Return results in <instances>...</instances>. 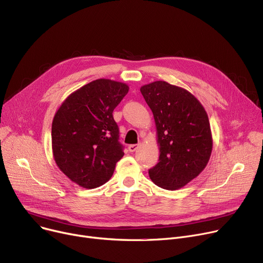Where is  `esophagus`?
<instances>
[{
  "label": "esophagus",
  "instance_id": "obj_1",
  "mask_svg": "<svg viewBox=\"0 0 263 263\" xmlns=\"http://www.w3.org/2000/svg\"><path fill=\"white\" fill-rule=\"evenodd\" d=\"M138 147H139V145H130L128 147V149H129L130 152H134V151H136L138 149Z\"/></svg>",
  "mask_w": 263,
  "mask_h": 263
}]
</instances>
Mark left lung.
<instances>
[{"instance_id":"obj_1","label":"left lung","mask_w":263,"mask_h":263,"mask_svg":"<svg viewBox=\"0 0 263 263\" xmlns=\"http://www.w3.org/2000/svg\"><path fill=\"white\" fill-rule=\"evenodd\" d=\"M156 127L160 159L149 170L151 181L176 190L196 179L213 151V136L202 103L187 90L166 81L141 87Z\"/></svg>"}]
</instances>
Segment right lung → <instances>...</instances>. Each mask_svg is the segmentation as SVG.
<instances>
[{
	"label": "right lung",
	"mask_w": 263,
	"mask_h": 263,
	"mask_svg": "<svg viewBox=\"0 0 263 263\" xmlns=\"http://www.w3.org/2000/svg\"><path fill=\"white\" fill-rule=\"evenodd\" d=\"M129 85L100 78L69 94L51 124L52 156L58 168L80 187L107 183L124 156L113 111Z\"/></svg>",
	"instance_id": "add662e5"
}]
</instances>
